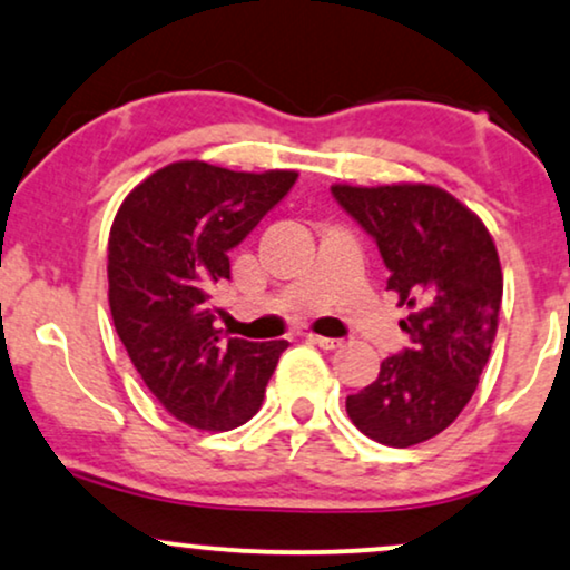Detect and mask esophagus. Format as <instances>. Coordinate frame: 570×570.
I'll list each match as a JSON object with an SVG mask.
<instances>
[{
  "mask_svg": "<svg viewBox=\"0 0 570 570\" xmlns=\"http://www.w3.org/2000/svg\"><path fill=\"white\" fill-rule=\"evenodd\" d=\"M308 343H314V346L325 348V351H335V348H343V341L338 338H325V335H306Z\"/></svg>",
  "mask_w": 570,
  "mask_h": 570,
  "instance_id": "1",
  "label": "esophagus"
}]
</instances>
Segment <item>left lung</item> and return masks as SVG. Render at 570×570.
<instances>
[{
    "label": "left lung",
    "instance_id": "obj_1",
    "mask_svg": "<svg viewBox=\"0 0 570 570\" xmlns=\"http://www.w3.org/2000/svg\"><path fill=\"white\" fill-rule=\"evenodd\" d=\"M333 195L375 237L389 291L410 308L402 330L412 341L385 356L375 383L351 393L346 412L377 444H423L465 410L489 362L502 304L497 245L465 203L435 185H333Z\"/></svg>",
    "mask_w": 570,
    "mask_h": 570
}]
</instances>
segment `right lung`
Masks as SVG:
<instances>
[{
    "instance_id": "1",
    "label": "right lung",
    "mask_w": 570,
    "mask_h": 570,
    "mask_svg": "<svg viewBox=\"0 0 570 570\" xmlns=\"http://www.w3.org/2000/svg\"><path fill=\"white\" fill-rule=\"evenodd\" d=\"M298 171H229L177 160L139 181L108 240L118 338L160 406L198 431H232L264 402L285 341L222 338L210 293L229 250L296 185Z\"/></svg>"
}]
</instances>
